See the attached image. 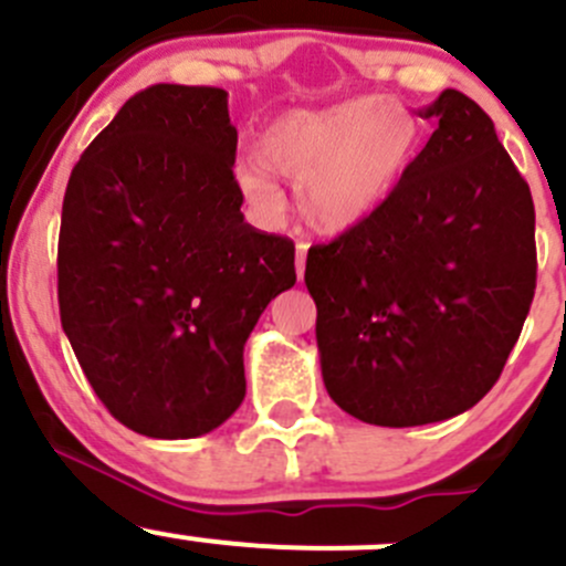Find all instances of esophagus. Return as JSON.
<instances>
[{
  "label": "esophagus",
  "instance_id": "obj_1",
  "mask_svg": "<svg viewBox=\"0 0 566 566\" xmlns=\"http://www.w3.org/2000/svg\"><path fill=\"white\" fill-rule=\"evenodd\" d=\"M306 243L301 241L298 247H295V273H298V279H304V268H306Z\"/></svg>",
  "mask_w": 566,
  "mask_h": 566
}]
</instances>
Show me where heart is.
<instances>
[{
    "label": "heart",
    "instance_id": "b5f03b06",
    "mask_svg": "<svg viewBox=\"0 0 566 566\" xmlns=\"http://www.w3.org/2000/svg\"><path fill=\"white\" fill-rule=\"evenodd\" d=\"M419 147V123L386 98H353L317 112L273 119L235 180L251 205L276 213V175L298 182V210L319 232H347L367 221L397 188Z\"/></svg>",
    "mask_w": 566,
    "mask_h": 566
}]
</instances>
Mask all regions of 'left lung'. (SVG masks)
<instances>
[{"label":"left lung","instance_id":"left-lung-1","mask_svg":"<svg viewBox=\"0 0 566 566\" xmlns=\"http://www.w3.org/2000/svg\"><path fill=\"white\" fill-rule=\"evenodd\" d=\"M384 205L306 254L323 384L345 413L419 427L499 380L534 301V202L484 108L443 90Z\"/></svg>","mask_w":566,"mask_h":566}]
</instances>
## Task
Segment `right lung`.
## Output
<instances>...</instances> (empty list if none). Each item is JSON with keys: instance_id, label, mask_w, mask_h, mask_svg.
I'll return each instance as SVG.
<instances>
[{"instance_id": "obj_1", "label": "right lung", "mask_w": 566, "mask_h": 566, "mask_svg": "<svg viewBox=\"0 0 566 566\" xmlns=\"http://www.w3.org/2000/svg\"><path fill=\"white\" fill-rule=\"evenodd\" d=\"M238 130L219 87L153 84L73 167L56 249L60 319L108 413L197 438L247 397L243 345L295 284V247L243 221Z\"/></svg>"}]
</instances>
